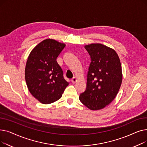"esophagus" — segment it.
I'll return each mask as SVG.
<instances>
[{"label": "esophagus", "instance_id": "34e87169", "mask_svg": "<svg viewBox=\"0 0 147 147\" xmlns=\"http://www.w3.org/2000/svg\"><path fill=\"white\" fill-rule=\"evenodd\" d=\"M76 81H77V79H76V78H75V77H74V78H73L71 79V82L73 83H75L76 82Z\"/></svg>", "mask_w": 147, "mask_h": 147}]
</instances>
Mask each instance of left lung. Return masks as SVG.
Returning a JSON list of instances; mask_svg holds the SVG:
<instances>
[{"label": "left lung", "mask_w": 147, "mask_h": 147, "mask_svg": "<svg viewBox=\"0 0 147 147\" xmlns=\"http://www.w3.org/2000/svg\"><path fill=\"white\" fill-rule=\"evenodd\" d=\"M91 58L86 90L80 95L81 102L91 110L109 105L118 94L122 82L120 58L113 49L101 43L84 46Z\"/></svg>", "instance_id": "8db88e82"}]
</instances>
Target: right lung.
Wrapping results in <instances>:
<instances>
[{
    "label": "right lung",
    "instance_id": "1",
    "mask_svg": "<svg viewBox=\"0 0 147 147\" xmlns=\"http://www.w3.org/2000/svg\"><path fill=\"white\" fill-rule=\"evenodd\" d=\"M65 44L47 38L30 53L26 65L25 79L29 92L42 104L60 99L69 83L57 61Z\"/></svg>",
    "mask_w": 147,
    "mask_h": 147
}]
</instances>
